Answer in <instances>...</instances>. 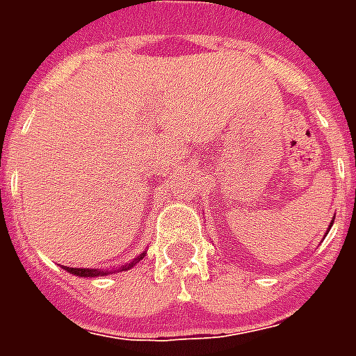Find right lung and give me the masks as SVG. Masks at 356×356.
I'll use <instances>...</instances> for the list:
<instances>
[{"mask_svg": "<svg viewBox=\"0 0 356 356\" xmlns=\"http://www.w3.org/2000/svg\"><path fill=\"white\" fill-rule=\"evenodd\" d=\"M143 259V255H139L137 259L133 263H137ZM131 265H127V267H122V268H116V270H112V273H120V270H125V268L133 267ZM65 270H68V273H72V275H78V276H83V278H88V276H99V275H106V273H101V270H97V268H76V267H65Z\"/></svg>", "mask_w": 356, "mask_h": 356, "instance_id": "obj_1", "label": "right lung"}]
</instances>
